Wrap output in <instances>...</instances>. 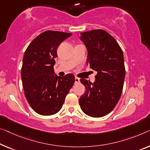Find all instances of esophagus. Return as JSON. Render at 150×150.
Listing matches in <instances>:
<instances>
[{"mask_svg": "<svg viewBox=\"0 0 150 150\" xmlns=\"http://www.w3.org/2000/svg\"><path fill=\"white\" fill-rule=\"evenodd\" d=\"M79 81H80L79 78L75 77V83H79Z\"/></svg>", "mask_w": 150, "mask_h": 150, "instance_id": "34e87169", "label": "esophagus"}]
</instances>
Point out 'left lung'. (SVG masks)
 Instances as JSON below:
<instances>
[{
	"instance_id": "1",
	"label": "left lung",
	"mask_w": 150,
	"mask_h": 150,
	"mask_svg": "<svg viewBox=\"0 0 150 150\" xmlns=\"http://www.w3.org/2000/svg\"><path fill=\"white\" fill-rule=\"evenodd\" d=\"M80 40L88 50L87 65L97 72L95 82L80 79L86 88L79 98L80 107L89 117H104L113 110L122 94L125 77L123 52L104 30L81 32Z\"/></svg>"
}]
</instances>
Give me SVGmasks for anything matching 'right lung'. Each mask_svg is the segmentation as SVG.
Masks as SVG:
<instances>
[{
  "label": "right lung",
  "mask_w": 150,
  "mask_h": 150,
  "mask_svg": "<svg viewBox=\"0 0 150 150\" xmlns=\"http://www.w3.org/2000/svg\"><path fill=\"white\" fill-rule=\"evenodd\" d=\"M71 35L46 31L33 40L24 53L22 84L29 104L39 115L49 116L57 113L74 84L73 74L59 77L53 69L58 57V46Z\"/></svg>",
  "instance_id": "obj_1"
}]
</instances>
